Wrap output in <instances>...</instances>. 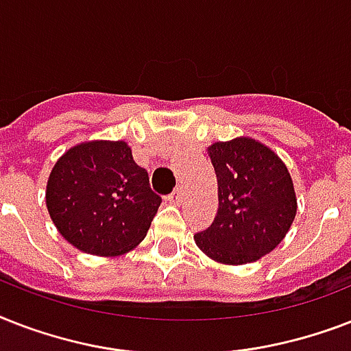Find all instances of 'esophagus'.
I'll return each mask as SVG.
<instances>
[{
  "mask_svg": "<svg viewBox=\"0 0 351 351\" xmlns=\"http://www.w3.org/2000/svg\"><path fill=\"white\" fill-rule=\"evenodd\" d=\"M182 197H184V191H182L180 187H176L175 191L169 195V202L171 204H180L182 202Z\"/></svg>",
  "mask_w": 351,
  "mask_h": 351,
  "instance_id": "34e87169",
  "label": "esophagus"
}]
</instances>
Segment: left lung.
<instances>
[{"mask_svg":"<svg viewBox=\"0 0 351 351\" xmlns=\"http://www.w3.org/2000/svg\"><path fill=\"white\" fill-rule=\"evenodd\" d=\"M208 154L219 184V209L195 242L220 264L258 261L282 242L297 215L288 167L275 151L250 136L211 143Z\"/></svg>","mask_w":351,"mask_h":351,"instance_id":"obj_1","label":"left lung"}]
</instances>
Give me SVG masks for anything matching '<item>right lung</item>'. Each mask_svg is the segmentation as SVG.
<instances>
[{"label": "right lung", "instance_id": "add662e5", "mask_svg": "<svg viewBox=\"0 0 351 351\" xmlns=\"http://www.w3.org/2000/svg\"><path fill=\"white\" fill-rule=\"evenodd\" d=\"M45 202L52 222L76 250L117 256L136 247L162 198L125 142L93 140L74 145L52 167Z\"/></svg>", "mask_w": 351, "mask_h": 351}]
</instances>
